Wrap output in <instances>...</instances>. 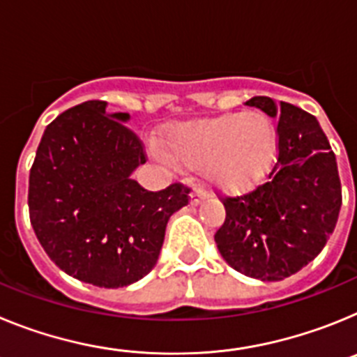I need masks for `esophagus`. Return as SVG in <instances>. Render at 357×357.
Masks as SVG:
<instances>
[{"instance_id": "esophagus-1", "label": "esophagus", "mask_w": 357, "mask_h": 357, "mask_svg": "<svg viewBox=\"0 0 357 357\" xmlns=\"http://www.w3.org/2000/svg\"><path fill=\"white\" fill-rule=\"evenodd\" d=\"M206 197H207L206 189L197 188V189H195V191H191V193H189V206H191V207L200 206L202 202L206 200Z\"/></svg>"}]
</instances>
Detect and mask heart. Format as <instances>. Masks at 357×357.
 <instances>
[{"label": "heart", "mask_w": 357, "mask_h": 357, "mask_svg": "<svg viewBox=\"0 0 357 357\" xmlns=\"http://www.w3.org/2000/svg\"><path fill=\"white\" fill-rule=\"evenodd\" d=\"M277 141V128L266 114L234 110L172 125L162 146L178 166H204V175L214 189L241 195L261 182L275 159Z\"/></svg>", "instance_id": "heart-1"}]
</instances>
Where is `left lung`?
<instances>
[{
  "mask_svg": "<svg viewBox=\"0 0 357 357\" xmlns=\"http://www.w3.org/2000/svg\"><path fill=\"white\" fill-rule=\"evenodd\" d=\"M247 105L279 118V155L266 184L227 198L214 241L229 266L259 280H282L317 257L338 222V164L317 118L295 105L254 96Z\"/></svg>",
  "mask_w": 357,
  "mask_h": 357,
  "instance_id": "8db88e82",
  "label": "left lung"
}]
</instances>
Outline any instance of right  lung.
I'll return each instance as SVG.
<instances>
[{"label": "right lung", "instance_id": "right-lung-1", "mask_svg": "<svg viewBox=\"0 0 357 357\" xmlns=\"http://www.w3.org/2000/svg\"><path fill=\"white\" fill-rule=\"evenodd\" d=\"M128 119L100 100L66 110L44 130L30 172V222L44 252L98 288L148 275L168 220L188 206L184 185L151 193L132 178L146 160Z\"/></svg>", "mask_w": 357, "mask_h": 357}]
</instances>
